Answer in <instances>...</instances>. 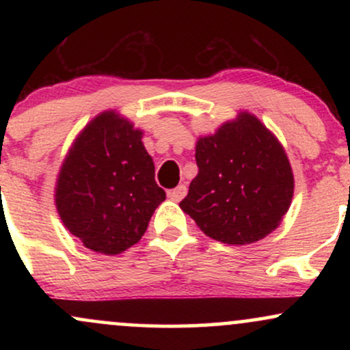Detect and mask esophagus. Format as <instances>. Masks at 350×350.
<instances>
[{"instance_id": "1", "label": "esophagus", "mask_w": 350, "mask_h": 350, "mask_svg": "<svg viewBox=\"0 0 350 350\" xmlns=\"http://www.w3.org/2000/svg\"><path fill=\"white\" fill-rule=\"evenodd\" d=\"M186 192H187V187L184 186V184H180V186L171 189V191H167V196H170V199L174 200V202H179L180 199H184Z\"/></svg>"}]
</instances>
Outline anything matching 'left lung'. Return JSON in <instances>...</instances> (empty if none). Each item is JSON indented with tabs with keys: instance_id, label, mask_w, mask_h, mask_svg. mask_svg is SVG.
Returning a JSON list of instances; mask_svg holds the SVG:
<instances>
[{
	"instance_id": "left-lung-1",
	"label": "left lung",
	"mask_w": 350,
	"mask_h": 350,
	"mask_svg": "<svg viewBox=\"0 0 350 350\" xmlns=\"http://www.w3.org/2000/svg\"><path fill=\"white\" fill-rule=\"evenodd\" d=\"M199 172L179 207L207 237L228 245L258 242L291 206L295 178L276 136L248 111L196 143Z\"/></svg>"
}]
</instances>
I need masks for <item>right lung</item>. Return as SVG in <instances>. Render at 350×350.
Returning <instances> with one entry per match:
<instances>
[{"mask_svg": "<svg viewBox=\"0 0 350 350\" xmlns=\"http://www.w3.org/2000/svg\"><path fill=\"white\" fill-rule=\"evenodd\" d=\"M143 131L116 111H103L80 131L60 166L55 207L83 247L118 255L138 243L166 192Z\"/></svg>", "mask_w": 350, "mask_h": 350, "instance_id": "1", "label": "right lung"}]
</instances>
